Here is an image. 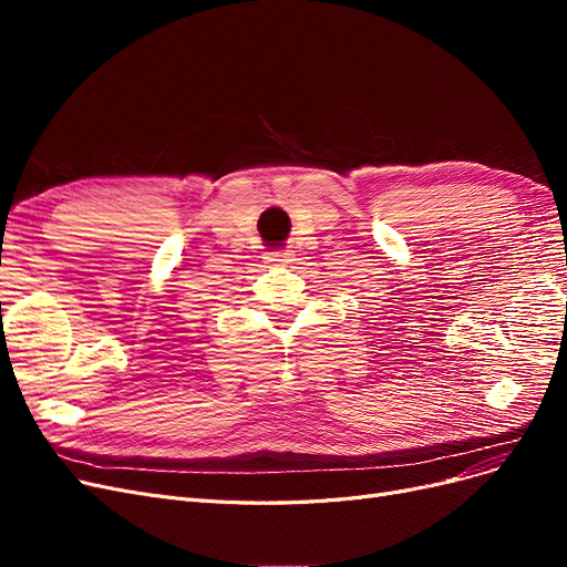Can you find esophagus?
I'll use <instances>...</instances> for the list:
<instances>
[{
    "label": "esophagus",
    "instance_id": "34e87169",
    "mask_svg": "<svg viewBox=\"0 0 567 567\" xmlns=\"http://www.w3.org/2000/svg\"><path fill=\"white\" fill-rule=\"evenodd\" d=\"M265 262L271 267H284L288 262H293V252L290 250H277V252H267Z\"/></svg>",
    "mask_w": 567,
    "mask_h": 567
}]
</instances>
